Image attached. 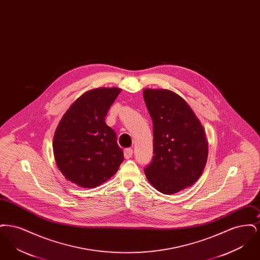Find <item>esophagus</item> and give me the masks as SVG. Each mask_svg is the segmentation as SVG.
Returning a JSON list of instances; mask_svg holds the SVG:
<instances>
[{"instance_id": "obj_1", "label": "esophagus", "mask_w": 260, "mask_h": 260, "mask_svg": "<svg viewBox=\"0 0 260 260\" xmlns=\"http://www.w3.org/2000/svg\"><path fill=\"white\" fill-rule=\"evenodd\" d=\"M124 158L125 159H129L133 157V149L125 148L124 150Z\"/></svg>"}]
</instances>
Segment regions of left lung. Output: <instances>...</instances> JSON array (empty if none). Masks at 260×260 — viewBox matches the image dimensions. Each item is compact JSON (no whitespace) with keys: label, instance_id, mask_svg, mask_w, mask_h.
<instances>
[{"label":"left lung","instance_id":"8db88e82","mask_svg":"<svg viewBox=\"0 0 260 260\" xmlns=\"http://www.w3.org/2000/svg\"><path fill=\"white\" fill-rule=\"evenodd\" d=\"M143 98L153 123V158L144 173L161 193L193 185L208 159L204 127L185 100L168 89L146 88Z\"/></svg>","mask_w":260,"mask_h":260}]
</instances>
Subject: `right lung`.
<instances>
[{"instance_id": "obj_1", "label": "right lung", "mask_w": 260, "mask_h": 260, "mask_svg": "<svg viewBox=\"0 0 260 260\" xmlns=\"http://www.w3.org/2000/svg\"><path fill=\"white\" fill-rule=\"evenodd\" d=\"M121 89L88 90L64 114L53 137L56 165L65 176L83 188H93L117 173L124 152L105 117Z\"/></svg>"}]
</instances>
